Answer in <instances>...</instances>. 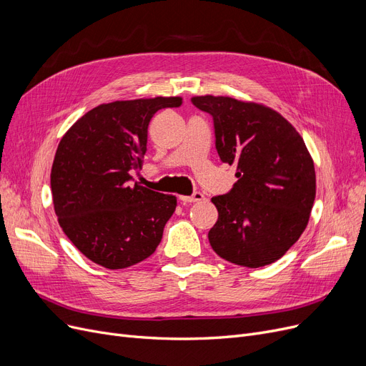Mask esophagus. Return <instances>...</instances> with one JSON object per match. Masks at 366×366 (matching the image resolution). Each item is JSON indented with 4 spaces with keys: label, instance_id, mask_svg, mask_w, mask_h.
Returning <instances> with one entry per match:
<instances>
[{
    "label": "esophagus",
    "instance_id": "esophagus-1",
    "mask_svg": "<svg viewBox=\"0 0 366 366\" xmlns=\"http://www.w3.org/2000/svg\"><path fill=\"white\" fill-rule=\"evenodd\" d=\"M180 199H182L183 202H198V201L205 199V197H204V194H201V192H195L194 195H190V197H180Z\"/></svg>",
    "mask_w": 366,
    "mask_h": 366
}]
</instances>
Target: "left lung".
I'll return each instance as SVG.
<instances>
[{"label": "left lung", "instance_id": "obj_1", "mask_svg": "<svg viewBox=\"0 0 366 366\" xmlns=\"http://www.w3.org/2000/svg\"><path fill=\"white\" fill-rule=\"evenodd\" d=\"M192 102L213 116L220 159L237 165L231 192L212 198L219 217L208 241L235 265H269L308 224L316 198L311 154L293 125L264 104L214 95Z\"/></svg>", "mask_w": 366, "mask_h": 366}]
</instances>
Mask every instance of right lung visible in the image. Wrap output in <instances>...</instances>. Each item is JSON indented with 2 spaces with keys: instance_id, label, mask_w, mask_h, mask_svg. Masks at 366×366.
Masks as SVG:
<instances>
[{
  "instance_id": "obj_1",
  "label": "right lung",
  "mask_w": 366,
  "mask_h": 366,
  "mask_svg": "<svg viewBox=\"0 0 366 366\" xmlns=\"http://www.w3.org/2000/svg\"><path fill=\"white\" fill-rule=\"evenodd\" d=\"M182 97L99 104L61 138L50 172L59 226L92 262L122 269L159 246L177 198L131 183L142 168L153 114L179 107Z\"/></svg>"
}]
</instances>
